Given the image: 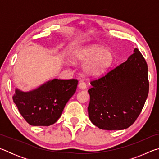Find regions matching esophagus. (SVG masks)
<instances>
[{
	"label": "esophagus",
	"instance_id": "esophagus-1",
	"mask_svg": "<svg viewBox=\"0 0 159 159\" xmlns=\"http://www.w3.org/2000/svg\"><path fill=\"white\" fill-rule=\"evenodd\" d=\"M79 88L81 90H85V89H86V88H87V85H86V83L85 82L81 81V82L79 83Z\"/></svg>",
	"mask_w": 159,
	"mask_h": 159
}]
</instances>
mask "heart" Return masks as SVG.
<instances>
[{
  "label": "heart",
  "instance_id": "heart-1",
  "mask_svg": "<svg viewBox=\"0 0 159 159\" xmlns=\"http://www.w3.org/2000/svg\"><path fill=\"white\" fill-rule=\"evenodd\" d=\"M112 51L99 45H89L77 50L74 60L87 61L83 67L84 73L88 76H98L104 73L114 61Z\"/></svg>",
  "mask_w": 159,
  "mask_h": 159
}]
</instances>
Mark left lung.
I'll return each mask as SVG.
<instances>
[{
    "label": "left lung",
    "mask_w": 159,
    "mask_h": 159,
    "mask_svg": "<svg viewBox=\"0 0 159 159\" xmlns=\"http://www.w3.org/2000/svg\"><path fill=\"white\" fill-rule=\"evenodd\" d=\"M125 62L90 82V121L102 130H123L135 121L149 93L148 67L138 48Z\"/></svg>",
    "instance_id": "left-lung-1"
}]
</instances>
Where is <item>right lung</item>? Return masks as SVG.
Here are the masks:
<instances>
[{
  "label": "right lung",
  "instance_id": "right-lung-1",
  "mask_svg": "<svg viewBox=\"0 0 159 159\" xmlns=\"http://www.w3.org/2000/svg\"><path fill=\"white\" fill-rule=\"evenodd\" d=\"M77 85V79H55L29 92L17 88L13 102L29 124L48 126L61 116L67 102L76 92Z\"/></svg>",
  "mask_w": 159,
  "mask_h": 159
}]
</instances>
